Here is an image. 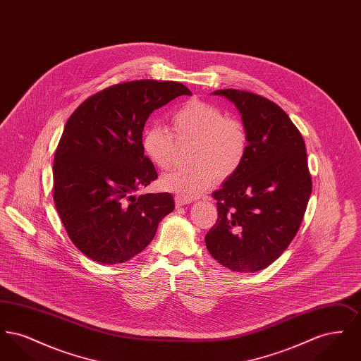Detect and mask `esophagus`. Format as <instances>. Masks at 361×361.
<instances>
[{"label": "esophagus", "instance_id": "34e87169", "mask_svg": "<svg viewBox=\"0 0 361 361\" xmlns=\"http://www.w3.org/2000/svg\"><path fill=\"white\" fill-rule=\"evenodd\" d=\"M174 202H176V206L177 207L185 206V204L190 203V200H189V199H187V197H183V196H176V197H174Z\"/></svg>", "mask_w": 361, "mask_h": 361}]
</instances>
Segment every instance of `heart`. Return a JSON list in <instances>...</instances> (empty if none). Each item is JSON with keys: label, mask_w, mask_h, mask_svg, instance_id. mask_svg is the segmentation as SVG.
Instances as JSON below:
<instances>
[{"label": "heart", "mask_w": 361, "mask_h": 361, "mask_svg": "<svg viewBox=\"0 0 361 361\" xmlns=\"http://www.w3.org/2000/svg\"><path fill=\"white\" fill-rule=\"evenodd\" d=\"M177 140H192L185 168L165 173L161 187L183 197L193 199L209 188L215 177L226 180L238 172L247 153V134L240 121L226 118L212 104L192 100L181 105L171 118ZM145 154L159 169L171 166L174 140L162 126H147L142 134Z\"/></svg>", "instance_id": "1"}]
</instances>
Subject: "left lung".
<instances>
[{
  "label": "left lung",
  "mask_w": 361,
  "mask_h": 361,
  "mask_svg": "<svg viewBox=\"0 0 361 361\" xmlns=\"http://www.w3.org/2000/svg\"><path fill=\"white\" fill-rule=\"evenodd\" d=\"M212 94L240 111L247 153L238 172L212 193L218 221L207 233V249L230 271L258 272L281 256L305 216L312 188L306 145L271 100L237 89Z\"/></svg>",
  "instance_id": "1"
}]
</instances>
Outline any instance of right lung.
<instances>
[{"instance_id":"right-lung-1","label":"right lung","mask_w":361,"mask_h":361,"mask_svg":"<svg viewBox=\"0 0 361 361\" xmlns=\"http://www.w3.org/2000/svg\"><path fill=\"white\" fill-rule=\"evenodd\" d=\"M188 94L173 81L140 80L86 99L66 121L54 155V203L71 242L90 259L121 264L154 238L173 196L135 192L158 177L142 133L155 109Z\"/></svg>"}]
</instances>
